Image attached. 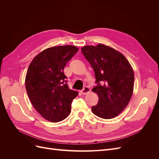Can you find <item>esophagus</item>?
Listing matches in <instances>:
<instances>
[{
  "label": "esophagus",
  "instance_id": "esophagus-1",
  "mask_svg": "<svg viewBox=\"0 0 159 159\" xmlns=\"http://www.w3.org/2000/svg\"><path fill=\"white\" fill-rule=\"evenodd\" d=\"M90 89H89V87H87V86H85V87L81 91V94H83V95H85V94H88V93H89L90 92Z\"/></svg>",
  "mask_w": 159,
  "mask_h": 159
}]
</instances>
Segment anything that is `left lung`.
Here are the masks:
<instances>
[{"instance_id":"left-lung-1","label":"left lung","mask_w":159,"mask_h":159,"mask_svg":"<svg viewBox=\"0 0 159 159\" xmlns=\"http://www.w3.org/2000/svg\"><path fill=\"white\" fill-rule=\"evenodd\" d=\"M85 59L92 67L97 85L98 103L92 107L98 117L114 118L125 109L131 99L134 87V72L122 54L103 44L85 46L81 48Z\"/></svg>"}]
</instances>
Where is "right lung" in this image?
Wrapping results in <instances>:
<instances>
[{
	"label": "right lung",
	"instance_id": "1",
	"mask_svg": "<svg viewBox=\"0 0 159 159\" xmlns=\"http://www.w3.org/2000/svg\"><path fill=\"white\" fill-rule=\"evenodd\" d=\"M76 46L49 48L34 58L26 73L25 85L30 102L37 111L53 123L66 119L72 101L78 95L67 85L64 69L77 52Z\"/></svg>",
	"mask_w": 159,
	"mask_h": 159
}]
</instances>
